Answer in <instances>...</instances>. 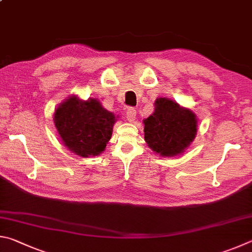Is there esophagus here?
I'll return each mask as SVG.
<instances>
[{
    "mask_svg": "<svg viewBox=\"0 0 252 252\" xmlns=\"http://www.w3.org/2000/svg\"><path fill=\"white\" fill-rule=\"evenodd\" d=\"M136 114H137V112H136V109H135V108H131V107H129L128 109H127V112H126V117H127V119H128V122H129V123H133V122L135 121V118H136Z\"/></svg>",
    "mask_w": 252,
    "mask_h": 252,
    "instance_id": "obj_1",
    "label": "esophagus"
}]
</instances>
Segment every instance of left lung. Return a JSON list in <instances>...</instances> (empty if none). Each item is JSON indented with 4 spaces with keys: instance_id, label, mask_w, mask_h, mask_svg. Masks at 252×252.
<instances>
[{
    "instance_id": "8db88e82",
    "label": "left lung",
    "mask_w": 252,
    "mask_h": 252,
    "mask_svg": "<svg viewBox=\"0 0 252 252\" xmlns=\"http://www.w3.org/2000/svg\"><path fill=\"white\" fill-rule=\"evenodd\" d=\"M143 124L145 142L161 157L182 155L197 135L196 114L166 97L155 100V110Z\"/></svg>"
}]
</instances>
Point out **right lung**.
Segmentation results:
<instances>
[{
    "instance_id": "add662e5",
    "label": "right lung",
    "mask_w": 252,
    "mask_h": 252,
    "mask_svg": "<svg viewBox=\"0 0 252 252\" xmlns=\"http://www.w3.org/2000/svg\"><path fill=\"white\" fill-rule=\"evenodd\" d=\"M117 118L97 98L82 100L72 95L57 106L53 121L65 147L88 158L105 151Z\"/></svg>"
}]
</instances>
